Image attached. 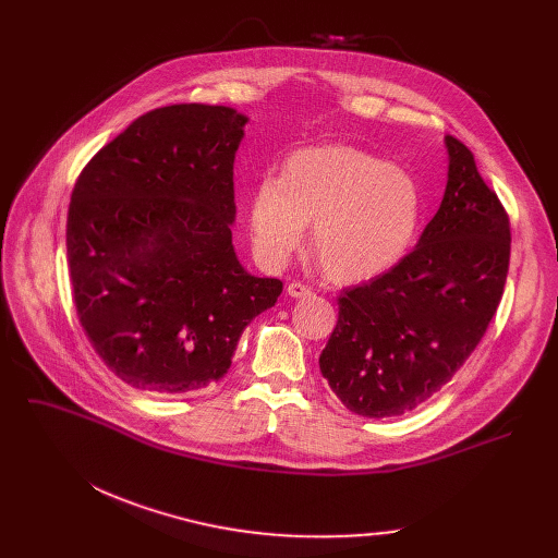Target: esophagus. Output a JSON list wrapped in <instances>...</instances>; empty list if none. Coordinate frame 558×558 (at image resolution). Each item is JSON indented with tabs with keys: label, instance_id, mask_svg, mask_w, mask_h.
<instances>
[{
	"label": "esophagus",
	"instance_id": "obj_1",
	"mask_svg": "<svg viewBox=\"0 0 558 558\" xmlns=\"http://www.w3.org/2000/svg\"><path fill=\"white\" fill-rule=\"evenodd\" d=\"M287 296H291V299H307V296H312V289L307 284H303V282H289L287 284Z\"/></svg>",
	"mask_w": 558,
	"mask_h": 558
}]
</instances>
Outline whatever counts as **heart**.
<instances>
[{
  "instance_id": "heart-1",
  "label": "heart",
  "mask_w": 558,
  "mask_h": 558,
  "mask_svg": "<svg viewBox=\"0 0 558 558\" xmlns=\"http://www.w3.org/2000/svg\"><path fill=\"white\" fill-rule=\"evenodd\" d=\"M423 196L412 175L353 146H310L289 156L280 181H264L251 201L257 255L282 267L312 223V251L328 278L383 276L412 248Z\"/></svg>"
}]
</instances>
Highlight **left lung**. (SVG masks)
Returning <instances> with one entry per match:
<instances>
[{"label":"left lung","instance_id":"8db88e82","mask_svg":"<svg viewBox=\"0 0 558 558\" xmlns=\"http://www.w3.org/2000/svg\"><path fill=\"white\" fill-rule=\"evenodd\" d=\"M448 185L416 248L339 296L318 366L360 416L412 412L471 357L505 294L511 226L463 142L446 135Z\"/></svg>","mask_w":558,"mask_h":558}]
</instances>
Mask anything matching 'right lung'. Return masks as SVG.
I'll return each mask as SVG.
<instances>
[{
    "mask_svg": "<svg viewBox=\"0 0 558 558\" xmlns=\"http://www.w3.org/2000/svg\"><path fill=\"white\" fill-rule=\"evenodd\" d=\"M246 122L228 106L156 108L78 173L65 232L76 314L133 389L181 396L219 383L246 326L282 294L232 248Z\"/></svg>",
    "mask_w": 558,
    "mask_h": 558,
    "instance_id": "right-lung-1",
    "label": "right lung"
}]
</instances>
